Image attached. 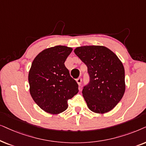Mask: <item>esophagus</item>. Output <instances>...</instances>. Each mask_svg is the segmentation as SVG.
<instances>
[{
  "mask_svg": "<svg viewBox=\"0 0 146 146\" xmlns=\"http://www.w3.org/2000/svg\"><path fill=\"white\" fill-rule=\"evenodd\" d=\"M77 83H78V85L80 86L81 84V82H82V79L81 78V77H79V78L77 79Z\"/></svg>",
  "mask_w": 146,
  "mask_h": 146,
  "instance_id": "34e87169",
  "label": "esophagus"
}]
</instances>
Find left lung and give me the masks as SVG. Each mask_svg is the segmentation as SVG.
<instances>
[{"instance_id": "1", "label": "left lung", "mask_w": 146, "mask_h": 146, "mask_svg": "<svg viewBox=\"0 0 146 146\" xmlns=\"http://www.w3.org/2000/svg\"><path fill=\"white\" fill-rule=\"evenodd\" d=\"M87 67L89 81L83 96L89 110L105 113L116 106L125 93V70L113 52L104 46H83L74 50Z\"/></svg>"}]
</instances>
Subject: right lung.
I'll return each mask as SVG.
<instances>
[{
    "mask_svg": "<svg viewBox=\"0 0 146 146\" xmlns=\"http://www.w3.org/2000/svg\"><path fill=\"white\" fill-rule=\"evenodd\" d=\"M72 50L61 45L46 48L35 58L31 65L29 73L31 96L48 113L65 111L68 100L79 91L78 84L64 64Z\"/></svg>",
    "mask_w": 146,
    "mask_h": 146,
    "instance_id": "obj_1",
    "label": "right lung"
}]
</instances>
